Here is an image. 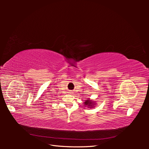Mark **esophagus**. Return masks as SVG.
Returning a JSON list of instances; mask_svg holds the SVG:
<instances>
[{"label": "esophagus", "instance_id": "obj_1", "mask_svg": "<svg viewBox=\"0 0 149 149\" xmlns=\"http://www.w3.org/2000/svg\"><path fill=\"white\" fill-rule=\"evenodd\" d=\"M69 93H71V92H69Z\"/></svg>", "mask_w": 149, "mask_h": 149}]
</instances>
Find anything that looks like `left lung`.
<instances>
[{"instance_id":"left-lung-1","label":"left lung","mask_w":149,"mask_h":149,"mask_svg":"<svg viewBox=\"0 0 149 149\" xmlns=\"http://www.w3.org/2000/svg\"><path fill=\"white\" fill-rule=\"evenodd\" d=\"M84 106H87L88 108H94L96 106V101H93V100H90L89 98H88V100H86L84 102Z\"/></svg>"}]
</instances>
